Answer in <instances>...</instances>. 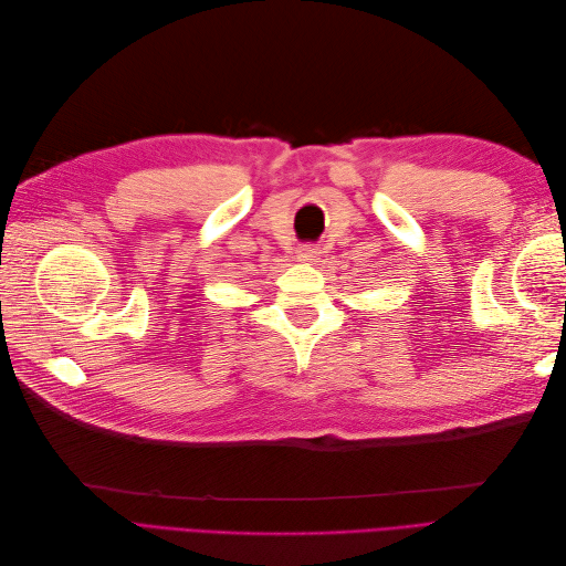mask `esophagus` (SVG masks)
<instances>
[{
  "label": "esophagus",
  "instance_id": "obj_1",
  "mask_svg": "<svg viewBox=\"0 0 566 566\" xmlns=\"http://www.w3.org/2000/svg\"><path fill=\"white\" fill-rule=\"evenodd\" d=\"M321 256V250L316 245H300L297 248V260L300 262H316Z\"/></svg>",
  "mask_w": 566,
  "mask_h": 566
}]
</instances>
